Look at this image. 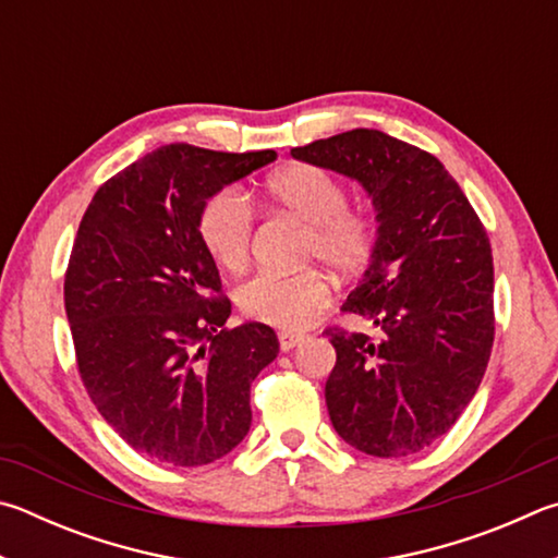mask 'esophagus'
<instances>
[{
  "label": "esophagus",
  "instance_id": "esophagus-1",
  "mask_svg": "<svg viewBox=\"0 0 558 558\" xmlns=\"http://www.w3.org/2000/svg\"><path fill=\"white\" fill-rule=\"evenodd\" d=\"M305 339L302 333H292V331H280L278 333V341H280V351H292L298 347V343Z\"/></svg>",
  "mask_w": 558,
  "mask_h": 558
}]
</instances>
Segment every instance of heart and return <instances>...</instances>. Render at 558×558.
<instances>
[{
    "label": "heart",
    "mask_w": 558,
    "mask_h": 558,
    "mask_svg": "<svg viewBox=\"0 0 558 558\" xmlns=\"http://www.w3.org/2000/svg\"><path fill=\"white\" fill-rule=\"evenodd\" d=\"M266 199L286 215L305 221L302 260H322L339 276L366 270L380 246V219L368 207H353L349 185L327 168L298 163L266 182ZM197 234L209 258L225 270H241L251 256L253 209L236 187H221L205 199ZM331 290L317 268L298 272L263 270L241 282V314L278 329H302L329 305Z\"/></svg>",
    "instance_id": "heart-1"
}]
</instances>
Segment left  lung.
Masks as SVG:
<instances>
[{
  "instance_id": "obj_1",
  "label": "left lung",
  "mask_w": 558,
  "mask_h": 558,
  "mask_svg": "<svg viewBox=\"0 0 558 558\" xmlns=\"http://www.w3.org/2000/svg\"><path fill=\"white\" fill-rule=\"evenodd\" d=\"M305 163L356 178L380 219V246L341 312L380 329H324L337 349L324 398L339 437L398 459L432 447L478 390L495 339L493 251L449 170L376 129L292 148Z\"/></svg>"
}]
</instances>
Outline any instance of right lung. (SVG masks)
Wrapping results in <instances>:
<instances>
[{
    "label": "right lung",
    "instance_id": "add662e5",
    "mask_svg": "<svg viewBox=\"0 0 558 558\" xmlns=\"http://www.w3.org/2000/svg\"><path fill=\"white\" fill-rule=\"evenodd\" d=\"M160 146L99 185L65 270V312L89 400L131 449L205 465L251 427V383L278 356L260 322L225 327L231 302L197 234L209 195L276 160Z\"/></svg>",
    "mask_w": 558,
    "mask_h": 558
}]
</instances>
